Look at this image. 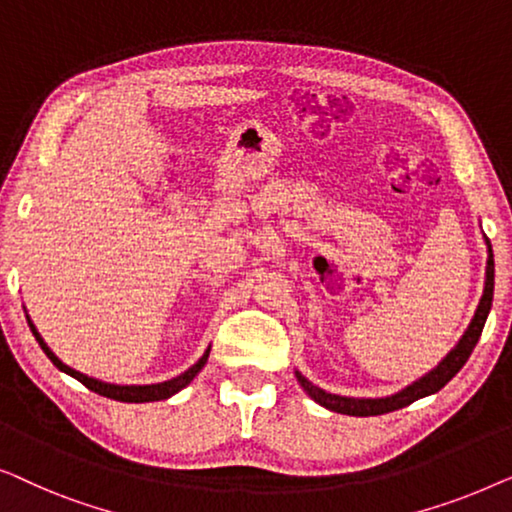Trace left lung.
I'll use <instances>...</instances> for the list:
<instances>
[{
	"instance_id": "1",
	"label": "left lung",
	"mask_w": 512,
	"mask_h": 512,
	"mask_svg": "<svg viewBox=\"0 0 512 512\" xmlns=\"http://www.w3.org/2000/svg\"><path fill=\"white\" fill-rule=\"evenodd\" d=\"M492 298H494V256H492V249H489L487 282H485V293H482V298H480L478 312H475L471 326H468V331L464 333V338L459 340V345L454 347L452 352L447 354L445 359L438 363L436 370H431V373L426 375V377H422V380H419V382L410 384V387L403 389L401 394L389 396V398H347V396L326 394L324 389L314 387L310 380H305L303 375L296 373L300 387H303L307 394H310L319 405H324V408L333 410V412H340V415H352V417L384 415V412L401 410V408H405V405L415 403L417 398L436 394L438 389H443L445 384L450 382L452 377L457 375L461 368H464V363L468 361V356H471L475 345H478V340H480V335H482V328H485L487 314H489V310H492Z\"/></svg>"
}]
</instances>
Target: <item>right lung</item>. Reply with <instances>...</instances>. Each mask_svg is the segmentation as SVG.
<instances>
[{"label":"right lung","mask_w":512,"mask_h":512,"mask_svg":"<svg viewBox=\"0 0 512 512\" xmlns=\"http://www.w3.org/2000/svg\"><path fill=\"white\" fill-rule=\"evenodd\" d=\"M27 324H30L32 335H34V338H37L41 349H44V354L48 356V359L53 361L55 368H60L62 373L76 377V380H79V382L83 384V387H88L90 391H95V394L107 396V398H114V401H123V403H149V401H163V398H170L172 394H177V391L184 389L186 384L191 382L193 377L198 375L202 368H205L207 356H209V349H207V352L202 354V359H200L198 363H195V366H191V368L186 370V373H181L179 377H172V380H167V382H160V384H144V387H121V384H107V382L93 380V377H88V375L79 373V370L65 366V363H62V361L58 359V356H55V354L51 352V349H48L46 342L41 340V335L37 333V328H34V324H32L30 319H27Z\"/></svg>","instance_id":"right-lung-1"}]
</instances>
